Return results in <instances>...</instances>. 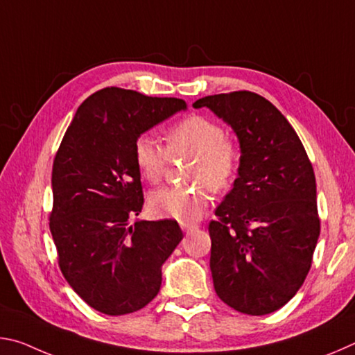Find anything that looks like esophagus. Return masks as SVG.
<instances>
[{
  "label": "esophagus",
  "instance_id": "34e87169",
  "mask_svg": "<svg viewBox=\"0 0 355 355\" xmlns=\"http://www.w3.org/2000/svg\"><path fill=\"white\" fill-rule=\"evenodd\" d=\"M180 227H182V230L184 233H189L192 230H196L197 224H194V222H182V224H180Z\"/></svg>",
  "mask_w": 355,
  "mask_h": 355
}]
</instances>
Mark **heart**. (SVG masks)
Segmentation results:
<instances>
[{"label": "heart", "instance_id": "1", "mask_svg": "<svg viewBox=\"0 0 355 355\" xmlns=\"http://www.w3.org/2000/svg\"><path fill=\"white\" fill-rule=\"evenodd\" d=\"M164 142L166 150L150 135L137 136L133 155L141 175L150 183H158L169 164V156L191 155L186 175L196 183L153 191L148 197L150 209L159 218L182 222L199 219L209 203V189H224L235 177L239 164L238 144L218 122L199 114L171 125L164 133Z\"/></svg>", "mask_w": 355, "mask_h": 355}]
</instances>
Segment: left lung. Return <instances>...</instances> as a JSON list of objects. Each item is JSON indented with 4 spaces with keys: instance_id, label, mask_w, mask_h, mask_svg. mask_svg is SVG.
Wrapping results in <instances>:
<instances>
[{
    "instance_id": "8db88e82",
    "label": "left lung",
    "mask_w": 355,
    "mask_h": 355,
    "mask_svg": "<svg viewBox=\"0 0 355 355\" xmlns=\"http://www.w3.org/2000/svg\"><path fill=\"white\" fill-rule=\"evenodd\" d=\"M192 106L230 125L241 148L238 178L208 227L214 290L241 313H272L302 286L313 260V167L290 122L261 95H208Z\"/></svg>"
}]
</instances>
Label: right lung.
<instances>
[{"label":"right lung","mask_w":355,"mask_h":355,"mask_svg":"<svg viewBox=\"0 0 355 355\" xmlns=\"http://www.w3.org/2000/svg\"><path fill=\"white\" fill-rule=\"evenodd\" d=\"M186 110L180 98L105 87L78 107L53 163L50 232L65 280L100 313L146 307L183 239L177 220H136L144 205L137 136Z\"/></svg>","instance_id":"right-lung-1"}]
</instances>
